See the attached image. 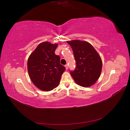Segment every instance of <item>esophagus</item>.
Masks as SVG:
<instances>
[{"instance_id": "1", "label": "esophagus", "mask_w": 130, "mask_h": 130, "mask_svg": "<svg viewBox=\"0 0 130 130\" xmlns=\"http://www.w3.org/2000/svg\"><path fill=\"white\" fill-rule=\"evenodd\" d=\"M65 67H66V70H67L68 69V64H66L65 65Z\"/></svg>"}]
</instances>
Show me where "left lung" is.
I'll return each mask as SVG.
<instances>
[{
    "label": "left lung",
    "mask_w": 130,
    "mask_h": 130,
    "mask_svg": "<svg viewBox=\"0 0 130 130\" xmlns=\"http://www.w3.org/2000/svg\"><path fill=\"white\" fill-rule=\"evenodd\" d=\"M72 47L75 68L70 74L76 83L84 87L93 85L100 77L102 69L101 59L94 47L85 41H68Z\"/></svg>",
    "instance_id": "1"
}]
</instances>
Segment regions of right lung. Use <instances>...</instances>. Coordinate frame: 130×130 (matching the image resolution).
I'll return each instance as SVG.
<instances>
[{"label": "right lung", "mask_w": 130, "mask_h": 130, "mask_svg": "<svg viewBox=\"0 0 130 130\" xmlns=\"http://www.w3.org/2000/svg\"><path fill=\"white\" fill-rule=\"evenodd\" d=\"M57 44L49 42L40 43L27 61V70L33 84L44 91L56 88L66 68L60 63V57L55 54Z\"/></svg>", "instance_id": "1"}]
</instances>
